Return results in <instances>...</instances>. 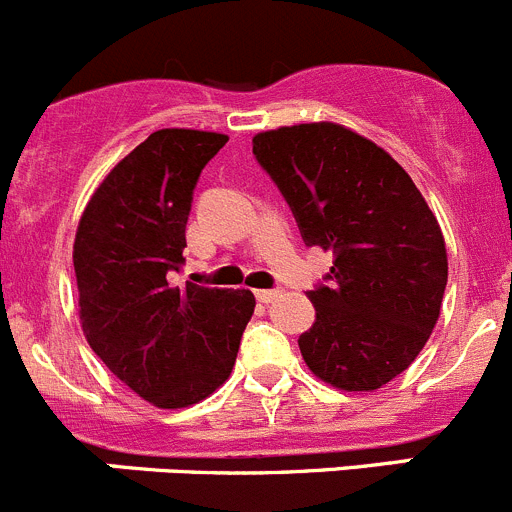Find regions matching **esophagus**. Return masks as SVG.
<instances>
[{
  "label": "esophagus",
  "instance_id": "34e87169",
  "mask_svg": "<svg viewBox=\"0 0 512 512\" xmlns=\"http://www.w3.org/2000/svg\"><path fill=\"white\" fill-rule=\"evenodd\" d=\"M278 295H280V290H267V288L255 290V298L260 300V303H272V300L278 298Z\"/></svg>",
  "mask_w": 512,
  "mask_h": 512
}]
</instances>
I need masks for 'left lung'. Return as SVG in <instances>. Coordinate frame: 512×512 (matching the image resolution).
Returning <instances> with one entry per match:
<instances>
[{"mask_svg":"<svg viewBox=\"0 0 512 512\" xmlns=\"http://www.w3.org/2000/svg\"><path fill=\"white\" fill-rule=\"evenodd\" d=\"M252 154L288 199L305 245L336 255L328 285L308 293L305 366L336 389H381L409 369L439 318L447 247L437 217L384 148L341 123L262 131Z\"/></svg>","mask_w":512,"mask_h":512,"instance_id":"8db88e82","label":"left lung"}]
</instances>
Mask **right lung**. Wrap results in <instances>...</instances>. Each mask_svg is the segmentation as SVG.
Listing matches in <instances>:
<instances>
[{"mask_svg":"<svg viewBox=\"0 0 512 512\" xmlns=\"http://www.w3.org/2000/svg\"><path fill=\"white\" fill-rule=\"evenodd\" d=\"M229 138L161 128L93 191L73 245L78 315L90 348L159 409L199 404L229 379L255 313L250 290L171 283L184 262L191 194Z\"/></svg>","mask_w":512,"mask_h":512,"instance_id":"obj_1","label":"right lung"}]
</instances>
